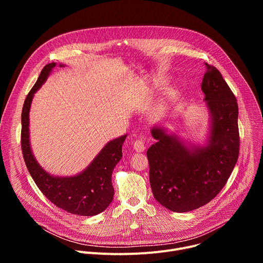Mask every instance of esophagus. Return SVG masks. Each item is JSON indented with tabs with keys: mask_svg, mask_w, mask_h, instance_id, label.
<instances>
[{
	"mask_svg": "<svg viewBox=\"0 0 263 263\" xmlns=\"http://www.w3.org/2000/svg\"><path fill=\"white\" fill-rule=\"evenodd\" d=\"M133 147L136 152H143L145 149V146H144V141L143 139L140 137V139H136L134 142H133Z\"/></svg>",
	"mask_w": 263,
	"mask_h": 263,
	"instance_id": "1",
	"label": "esophagus"
}]
</instances>
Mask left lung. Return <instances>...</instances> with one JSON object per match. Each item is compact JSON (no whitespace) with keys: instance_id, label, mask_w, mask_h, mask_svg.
Returning <instances> with one entry per match:
<instances>
[{"instance_id":"left-lung-1","label":"left lung","mask_w":263,"mask_h":263,"mask_svg":"<svg viewBox=\"0 0 263 263\" xmlns=\"http://www.w3.org/2000/svg\"><path fill=\"white\" fill-rule=\"evenodd\" d=\"M201 84L209 114L203 143H193L154 125L157 140L148 147L149 183L154 198L175 212H189L209 203L227 183L238 158V105L216 67L205 63Z\"/></svg>"}]
</instances>
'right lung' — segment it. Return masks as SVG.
I'll use <instances>...</instances> for the list:
<instances>
[{"mask_svg":"<svg viewBox=\"0 0 263 263\" xmlns=\"http://www.w3.org/2000/svg\"><path fill=\"white\" fill-rule=\"evenodd\" d=\"M56 62L47 64L28 93L22 111V149L27 168L41 192L57 207L72 214L92 216L103 212L114 200L111 176L123 157L127 134L108 141L88 166L73 176H54L36 160L30 143L29 114L35 92L47 81ZM65 66L59 64V67Z\"/></svg>","mask_w":263,"mask_h":263,"instance_id":"obj_1","label":"right lung"}]
</instances>
